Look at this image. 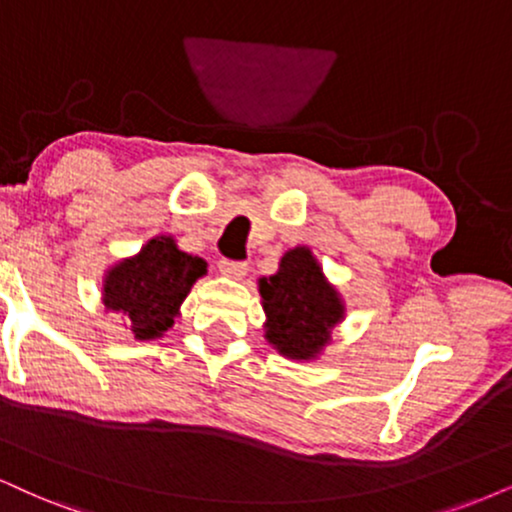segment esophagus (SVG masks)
Segmentation results:
<instances>
[{"label": "esophagus", "instance_id": "esophagus-1", "mask_svg": "<svg viewBox=\"0 0 512 512\" xmlns=\"http://www.w3.org/2000/svg\"><path fill=\"white\" fill-rule=\"evenodd\" d=\"M218 268H220V273L232 277V280H242V277L246 275V270H249V268H246V263L227 261V258H223V261L218 263Z\"/></svg>", "mask_w": 512, "mask_h": 512}]
</instances>
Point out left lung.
Here are the masks:
<instances>
[{"label": "left lung", "instance_id": "left-lung-1", "mask_svg": "<svg viewBox=\"0 0 512 512\" xmlns=\"http://www.w3.org/2000/svg\"><path fill=\"white\" fill-rule=\"evenodd\" d=\"M258 292L268 344L292 361H315L346 315L342 294L327 282L308 246L289 249L277 273L258 280Z\"/></svg>", "mask_w": 512, "mask_h": 512}]
</instances>
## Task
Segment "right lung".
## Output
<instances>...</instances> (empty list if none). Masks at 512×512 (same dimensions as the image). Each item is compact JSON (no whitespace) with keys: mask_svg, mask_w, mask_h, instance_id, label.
I'll return each mask as SVG.
<instances>
[{"mask_svg":"<svg viewBox=\"0 0 512 512\" xmlns=\"http://www.w3.org/2000/svg\"><path fill=\"white\" fill-rule=\"evenodd\" d=\"M206 268L204 258L178 249L170 235H159L106 270L102 304L121 315L135 339H159L175 325L182 301Z\"/></svg>","mask_w":512,"mask_h":512,"instance_id":"right-lung-1","label":"right lung"}]
</instances>
